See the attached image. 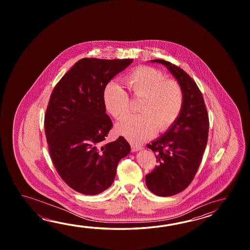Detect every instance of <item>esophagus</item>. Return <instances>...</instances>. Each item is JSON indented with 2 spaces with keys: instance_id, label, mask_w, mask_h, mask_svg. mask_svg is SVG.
I'll return each mask as SVG.
<instances>
[{
  "instance_id": "34e87169",
  "label": "esophagus",
  "mask_w": 250,
  "mask_h": 250,
  "mask_svg": "<svg viewBox=\"0 0 250 250\" xmlns=\"http://www.w3.org/2000/svg\"><path fill=\"white\" fill-rule=\"evenodd\" d=\"M143 147L142 146H135V145H131V151L132 152H138L139 150H142Z\"/></svg>"
}]
</instances>
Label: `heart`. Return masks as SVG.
I'll use <instances>...</instances> for the list:
<instances>
[{"mask_svg": "<svg viewBox=\"0 0 250 250\" xmlns=\"http://www.w3.org/2000/svg\"><path fill=\"white\" fill-rule=\"evenodd\" d=\"M129 93L142 98L141 114L124 119L116 127L117 132L134 144H141L154 135L169 129L178 120L183 106V92L175 80H166L158 69L141 66L125 78ZM103 100L107 111L117 120L129 111V98L123 86L115 81L104 87Z\"/></svg>", "mask_w": 250, "mask_h": 250, "instance_id": "b5f03b06", "label": "heart"}]
</instances>
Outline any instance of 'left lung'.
<instances>
[{
  "label": "left lung",
  "instance_id": "left-lung-1",
  "mask_svg": "<svg viewBox=\"0 0 250 250\" xmlns=\"http://www.w3.org/2000/svg\"><path fill=\"white\" fill-rule=\"evenodd\" d=\"M150 62L166 67L183 92L178 120L163 136L147 145L156 153L159 164L146 176V184L154 195L170 197L183 191L196 175L208 143L209 120L202 94L188 74L164 60Z\"/></svg>",
  "mask_w": 250,
  "mask_h": 250
}]
</instances>
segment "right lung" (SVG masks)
Wrapping results in <instances>:
<instances>
[{
	"label": "right lung",
	"mask_w": 250,
	"mask_h": 250,
	"mask_svg": "<svg viewBox=\"0 0 250 250\" xmlns=\"http://www.w3.org/2000/svg\"><path fill=\"white\" fill-rule=\"evenodd\" d=\"M132 59L80 60L55 85L44 116L49 153L59 175L72 189L97 195L111 186L119 162L130 152L123 137L106 143L112 123L104 87Z\"/></svg>",
	"instance_id": "right-lung-1"
}]
</instances>
